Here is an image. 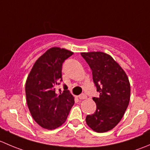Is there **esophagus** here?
<instances>
[{
	"label": "esophagus",
	"mask_w": 150,
	"mask_h": 150,
	"mask_svg": "<svg viewBox=\"0 0 150 150\" xmlns=\"http://www.w3.org/2000/svg\"><path fill=\"white\" fill-rule=\"evenodd\" d=\"M78 98H79L80 99H85L87 98V96H86V94H84V93H82V94H81L80 96H78Z\"/></svg>",
	"instance_id": "34e87169"
}]
</instances>
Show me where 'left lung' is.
Listing matches in <instances>:
<instances>
[{
  "mask_svg": "<svg viewBox=\"0 0 150 150\" xmlns=\"http://www.w3.org/2000/svg\"><path fill=\"white\" fill-rule=\"evenodd\" d=\"M81 56L92 70L93 81L99 92L93 97L96 110L86 116L87 125L98 133L112 129L122 119L130 101L131 87L125 71L109 54L83 52Z\"/></svg>",
  "mask_w": 150,
  "mask_h": 150,
  "instance_id": "8db88e82",
  "label": "left lung"
}]
</instances>
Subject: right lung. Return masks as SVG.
Returning a JSON list of instances; mask_svg holds the SVG:
<instances>
[{"label":"right lung","mask_w":150,"mask_h":150,"mask_svg":"<svg viewBox=\"0 0 150 150\" xmlns=\"http://www.w3.org/2000/svg\"><path fill=\"white\" fill-rule=\"evenodd\" d=\"M73 53L53 47L38 59L29 74L26 84L27 103L32 117L39 125L55 129L66 121L74 97L64 85V91H56L62 81V64Z\"/></svg>","instance_id":"obj_1"}]
</instances>
